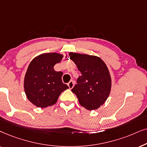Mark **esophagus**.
<instances>
[{
  "mask_svg": "<svg viewBox=\"0 0 147 147\" xmlns=\"http://www.w3.org/2000/svg\"><path fill=\"white\" fill-rule=\"evenodd\" d=\"M74 83H74L73 81H70L69 83H68V86L69 87L70 89H72V88L74 87Z\"/></svg>",
  "mask_w": 147,
  "mask_h": 147,
  "instance_id": "1",
  "label": "esophagus"
}]
</instances>
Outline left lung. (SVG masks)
<instances>
[{
    "label": "left lung",
    "mask_w": 147,
    "mask_h": 147,
    "mask_svg": "<svg viewBox=\"0 0 147 147\" xmlns=\"http://www.w3.org/2000/svg\"><path fill=\"white\" fill-rule=\"evenodd\" d=\"M69 56L81 73L72 92L77 95L80 104L88 110L99 108L111 91V80L106 64L95 56L72 52Z\"/></svg>",
    "instance_id": "obj_1"
}]
</instances>
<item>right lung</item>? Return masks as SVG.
<instances>
[{
  "label": "right lung",
  "instance_id": "right-lung-1",
  "mask_svg": "<svg viewBox=\"0 0 147 147\" xmlns=\"http://www.w3.org/2000/svg\"><path fill=\"white\" fill-rule=\"evenodd\" d=\"M63 56L57 53L43 54L29 64L24 79L27 97L38 107H46L56 103L58 97L68 89L62 81L63 72H56L54 66L59 63Z\"/></svg>",
  "mask_w": 147,
  "mask_h": 147
}]
</instances>
